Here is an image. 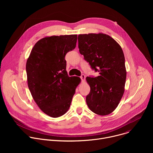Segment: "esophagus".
Wrapping results in <instances>:
<instances>
[{"label":"esophagus","mask_w":153,"mask_h":153,"mask_svg":"<svg viewBox=\"0 0 153 153\" xmlns=\"http://www.w3.org/2000/svg\"><path fill=\"white\" fill-rule=\"evenodd\" d=\"M80 79L82 80V82H85V76L84 74H82L81 76H80Z\"/></svg>","instance_id":"esophagus-1"}]
</instances>
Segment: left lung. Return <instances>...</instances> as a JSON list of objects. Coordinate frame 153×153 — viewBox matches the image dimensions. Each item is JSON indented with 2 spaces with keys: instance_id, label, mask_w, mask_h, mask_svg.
I'll return each mask as SVG.
<instances>
[{
  "instance_id": "1",
  "label": "left lung",
  "mask_w": 153,
  "mask_h": 153,
  "mask_svg": "<svg viewBox=\"0 0 153 153\" xmlns=\"http://www.w3.org/2000/svg\"><path fill=\"white\" fill-rule=\"evenodd\" d=\"M78 42L80 53L99 72L97 77H86L91 89L86 104L95 114H110L117 107L125 91L126 71L123 50L113 38L102 33L79 34Z\"/></svg>"
}]
</instances>
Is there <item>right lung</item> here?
I'll list each match as a JSON object with an SVG mask.
<instances>
[{
  "label": "right lung",
  "mask_w": 153,
  "mask_h": 153,
  "mask_svg": "<svg viewBox=\"0 0 153 153\" xmlns=\"http://www.w3.org/2000/svg\"><path fill=\"white\" fill-rule=\"evenodd\" d=\"M77 34L45 37L36 42L27 59L26 71L31 96L40 110L51 117L66 113L79 77H69L66 54L76 48Z\"/></svg>",
  "instance_id": "add662e5"
}]
</instances>
